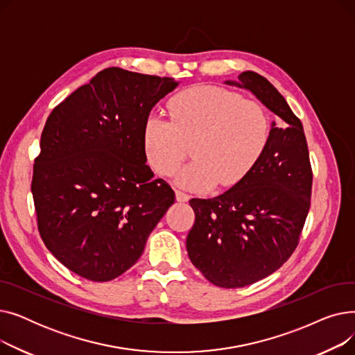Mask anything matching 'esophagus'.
<instances>
[{"label":"esophagus","mask_w":355,"mask_h":355,"mask_svg":"<svg viewBox=\"0 0 355 355\" xmlns=\"http://www.w3.org/2000/svg\"><path fill=\"white\" fill-rule=\"evenodd\" d=\"M175 198H177V201H180V202H185V201L190 200V196L182 193V191H180V190H177V191H175Z\"/></svg>","instance_id":"34e87169"}]
</instances>
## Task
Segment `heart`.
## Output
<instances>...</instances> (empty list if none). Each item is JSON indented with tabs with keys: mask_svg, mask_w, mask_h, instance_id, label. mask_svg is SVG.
<instances>
[{
	"mask_svg": "<svg viewBox=\"0 0 355 355\" xmlns=\"http://www.w3.org/2000/svg\"><path fill=\"white\" fill-rule=\"evenodd\" d=\"M171 122L149 115L142 126V146L148 165L161 175H173L191 145L193 162L177 182L191 191H206L217 184H239L265 153L270 135L266 107L237 92L218 86H198L173 98Z\"/></svg>",
	"mask_w": 355,
	"mask_h": 355,
	"instance_id": "1",
	"label": "heart"
}]
</instances>
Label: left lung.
<instances>
[{
  "label": "left lung",
  "mask_w": 355,
  "mask_h": 355,
  "mask_svg": "<svg viewBox=\"0 0 355 355\" xmlns=\"http://www.w3.org/2000/svg\"><path fill=\"white\" fill-rule=\"evenodd\" d=\"M227 83L249 89L281 118L243 180L214 198L190 200L191 263L213 285L230 289L269 276L292 256L311 207L312 168L302 123L277 89L254 71Z\"/></svg>",
  "instance_id": "obj_1"
}]
</instances>
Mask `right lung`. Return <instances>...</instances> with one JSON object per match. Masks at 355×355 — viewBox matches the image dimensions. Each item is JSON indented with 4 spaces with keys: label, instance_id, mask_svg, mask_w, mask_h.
I'll return each mask as SVG.
<instances>
[{
    "label": "right lung",
    "instance_id": "1",
    "mask_svg": "<svg viewBox=\"0 0 355 355\" xmlns=\"http://www.w3.org/2000/svg\"><path fill=\"white\" fill-rule=\"evenodd\" d=\"M177 82L99 71L53 109L34 159L37 227L69 270L107 282L132 268L175 194L145 162L142 126Z\"/></svg>",
    "mask_w": 355,
    "mask_h": 355
}]
</instances>
